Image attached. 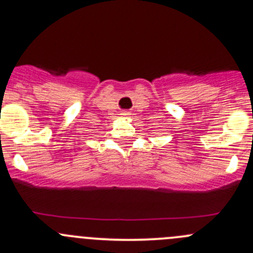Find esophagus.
<instances>
[{
    "label": "esophagus",
    "instance_id": "34e87169",
    "mask_svg": "<svg viewBox=\"0 0 253 253\" xmlns=\"http://www.w3.org/2000/svg\"><path fill=\"white\" fill-rule=\"evenodd\" d=\"M125 115H126V114H125Z\"/></svg>",
    "mask_w": 253,
    "mask_h": 253
}]
</instances>
